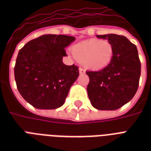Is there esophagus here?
Here are the masks:
<instances>
[{
	"label": "esophagus",
	"mask_w": 151,
	"mask_h": 151,
	"mask_svg": "<svg viewBox=\"0 0 151 151\" xmlns=\"http://www.w3.org/2000/svg\"><path fill=\"white\" fill-rule=\"evenodd\" d=\"M79 71H80V73H85V68H83V67H80V68H79Z\"/></svg>",
	"instance_id": "1"
}]
</instances>
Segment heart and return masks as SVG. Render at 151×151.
Returning <instances> with one entry per match:
<instances>
[{
    "instance_id": "1",
    "label": "heart",
    "mask_w": 151,
    "mask_h": 151,
    "mask_svg": "<svg viewBox=\"0 0 151 151\" xmlns=\"http://www.w3.org/2000/svg\"><path fill=\"white\" fill-rule=\"evenodd\" d=\"M72 52L78 61L93 70H101L110 63L114 55V48L108 41L90 39L74 45Z\"/></svg>"
}]
</instances>
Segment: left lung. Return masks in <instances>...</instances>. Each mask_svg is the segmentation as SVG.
<instances>
[{"instance_id":"left-lung-1","label":"left lung","mask_w":151,"mask_h":151,"mask_svg":"<svg viewBox=\"0 0 151 151\" xmlns=\"http://www.w3.org/2000/svg\"><path fill=\"white\" fill-rule=\"evenodd\" d=\"M113 46L110 63L99 71H86L89 77L87 91L95 108L101 110L119 109L131 100L138 89L141 63L136 46L124 36L97 35Z\"/></svg>"}]
</instances>
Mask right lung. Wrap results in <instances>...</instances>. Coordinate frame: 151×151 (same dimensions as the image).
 Masks as SVG:
<instances>
[{
    "label": "right lung",
    "instance_id": "right-lung-1",
    "mask_svg": "<svg viewBox=\"0 0 151 151\" xmlns=\"http://www.w3.org/2000/svg\"><path fill=\"white\" fill-rule=\"evenodd\" d=\"M75 40L67 35L46 34L29 41L19 52L14 73L23 99L34 107L52 110L63 105L78 66L63 63L65 48Z\"/></svg>",
    "mask_w": 151,
    "mask_h": 151
}]
</instances>
